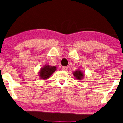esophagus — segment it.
I'll return each instance as SVG.
<instances>
[{"instance_id":"obj_1","label":"esophagus","mask_w":123,"mask_h":123,"mask_svg":"<svg viewBox=\"0 0 123 123\" xmlns=\"http://www.w3.org/2000/svg\"><path fill=\"white\" fill-rule=\"evenodd\" d=\"M68 68L66 66H63V67H62V69L63 71H66L67 70H68Z\"/></svg>"}]
</instances>
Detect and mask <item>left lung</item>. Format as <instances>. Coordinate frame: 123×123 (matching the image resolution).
I'll return each mask as SVG.
<instances>
[{
  "mask_svg": "<svg viewBox=\"0 0 123 123\" xmlns=\"http://www.w3.org/2000/svg\"><path fill=\"white\" fill-rule=\"evenodd\" d=\"M73 73V75L75 77V78L80 80H83L84 77H85L84 73L81 70H77L74 71Z\"/></svg>",
  "mask_w": 123,
  "mask_h": 123,
  "instance_id": "obj_1",
  "label": "left lung"
}]
</instances>
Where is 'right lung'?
Wrapping results in <instances>:
<instances>
[{
    "instance_id": "obj_1",
    "label": "right lung",
    "mask_w": 123,
    "mask_h": 123,
    "mask_svg": "<svg viewBox=\"0 0 123 123\" xmlns=\"http://www.w3.org/2000/svg\"><path fill=\"white\" fill-rule=\"evenodd\" d=\"M57 67L52 66L50 65H45L43 67L38 73L40 78L41 79H43V80H45L46 79L49 78L54 71L57 70Z\"/></svg>"
}]
</instances>
